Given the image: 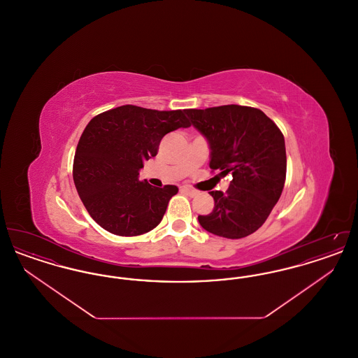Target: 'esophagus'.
<instances>
[{
	"label": "esophagus",
	"mask_w": 358,
	"mask_h": 358,
	"mask_svg": "<svg viewBox=\"0 0 358 358\" xmlns=\"http://www.w3.org/2000/svg\"><path fill=\"white\" fill-rule=\"evenodd\" d=\"M182 192H185L190 197H194V196L199 194V192H197L196 189H193V187H182Z\"/></svg>",
	"instance_id": "obj_1"
}]
</instances>
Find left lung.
<instances>
[{"label":"left lung","mask_w":358,"mask_h":358,"mask_svg":"<svg viewBox=\"0 0 358 358\" xmlns=\"http://www.w3.org/2000/svg\"><path fill=\"white\" fill-rule=\"evenodd\" d=\"M209 146V168L232 176L225 193L212 190L215 208L199 216L205 231L227 238L254 234L270 216L286 180L285 136L263 111L238 104L185 110Z\"/></svg>","instance_id":"1"}]
</instances>
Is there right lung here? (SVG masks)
Here are the masks:
<instances>
[{
    "mask_svg": "<svg viewBox=\"0 0 358 358\" xmlns=\"http://www.w3.org/2000/svg\"><path fill=\"white\" fill-rule=\"evenodd\" d=\"M190 126L185 110L157 111L120 106L90 120L73 159V182L90 216L118 236H138L155 228L174 185L139 181L145 161L157 155L168 133Z\"/></svg>",
    "mask_w": 358,
    "mask_h": 358,
    "instance_id": "1",
    "label": "right lung"
}]
</instances>
